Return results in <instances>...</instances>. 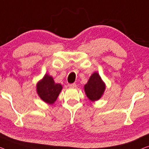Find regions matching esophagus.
Instances as JSON below:
<instances>
[{
	"instance_id": "esophagus-1",
	"label": "esophagus",
	"mask_w": 149,
	"mask_h": 149,
	"mask_svg": "<svg viewBox=\"0 0 149 149\" xmlns=\"http://www.w3.org/2000/svg\"><path fill=\"white\" fill-rule=\"evenodd\" d=\"M68 86H69V87H70V88H74L76 87V84H75V83L70 84H68Z\"/></svg>"
}]
</instances>
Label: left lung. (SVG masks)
Returning <instances> with one entry per match:
<instances>
[{
	"mask_svg": "<svg viewBox=\"0 0 149 149\" xmlns=\"http://www.w3.org/2000/svg\"><path fill=\"white\" fill-rule=\"evenodd\" d=\"M106 85L97 72L93 73L88 83L84 86L86 96L91 101L94 102L100 98L105 91Z\"/></svg>",
	"mask_w": 149,
	"mask_h": 149,
	"instance_id": "8db88e82",
	"label": "left lung"
}]
</instances>
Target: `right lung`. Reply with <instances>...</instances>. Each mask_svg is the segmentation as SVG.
Returning a JSON list of instances; mask_svg holds the SVG:
<instances>
[{
	"instance_id": "right-lung-1",
	"label": "right lung",
	"mask_w": 149,
	"mask_h": 149,
	"mask_svg": "<svg viewBox=\"0 0 149 149\" xmlns=\"http://www.w3.org/2000/svg\"><path fill=\"white\" fill-rule=\"evenodd\" d=\"M62 90L60 84H55L53 77L48 74L37 84V92L42 100L49 104H53L56 101Z\"/></svg>"
}]
</instances>
